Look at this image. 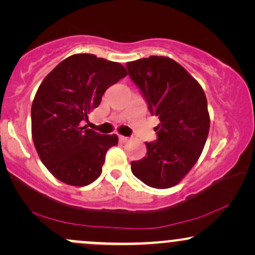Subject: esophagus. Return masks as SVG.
Listing matches in <instances>:
<instances>
[{
    "label": "esophagus",
    "instance_id": "obj_1",
    "mask_svg": "<svg viewBox=\"0 0 255 255\" xmlns=\"http://www.w3.org/2000/svg\"><path fill=\"white\" fill-rule=\"evenodd\" d=\"M119 140L121 142H126V141H128V140H129V137L124 136V135H119Z\"/></svg>",
    "mask_w": 255,
    "mask_h": 255
}]
</instances>
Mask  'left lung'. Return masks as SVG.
I'll return each instance as SVG.
<instances>
[{
  "mask_svg": "<svg viewBox=\"0 0 255 255\" xmlns=\"http://www.w3.org/2000/svg\"><path fill=\"white\" fill-rule=\"evenodd\" d=\"M126 67L150 113L159 119L157 140L145 142L146 156L130 163L131 172L153 188H170L203 152L210 129L206 96L198 81L169 57L140 58Z\"/></svg>",
  "mask_w": 255,
  "mask_h": 255,
  "instance_id": "obj_1",
  "label": "left lung"
}]
</instances>
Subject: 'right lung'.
<instances>
[{"mask_svg": "<svg viewBox=\"0 0 255 255\" xmlns=\"http://www.w3.org/2000/svg\"><path fill=\"white\" fill-rule=\"evenodd\" d=\"M126 75L118 62L77 54L58 63L40 84L31 108L32 139L57 180L83 187L101 176L105 154L118 144V135H103L84 122L108 87Z\"/></svg>", "mask_w": 255, "mask_h": 255, "instance_id": "add662e5", "label": "right lung"}]
</instances>
